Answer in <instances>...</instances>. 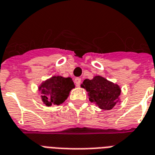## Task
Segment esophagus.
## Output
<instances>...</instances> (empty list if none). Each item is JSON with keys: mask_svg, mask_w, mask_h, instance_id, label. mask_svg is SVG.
<instances>
[{"mask_svg": "<svg viewBox=\"0 0 155 155\" xmlns=\"http://www.w3.org/2000/svg\"><path fill=\"white\" fill-rule=\"evenodd\" d=\"M80 82H81V79H80V78H79V77L75 78V85H76V86H80Z\"/></svg>", "mask_w": 155, "mask_h": 155, "instance_id": "34e87169", "label": "esophagus"}]
</instances>
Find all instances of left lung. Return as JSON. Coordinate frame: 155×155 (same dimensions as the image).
Masks as SVG:
<instances>
[{
    "instance_id": "left-lung-1",
    "label": "left lung",
    "mask_w": 155,
    "mask_h": 155,
    "mask_svg": "<svg viewBox=\"0 0 155 155\" xmlns=\"http://www.w3.org/2000/svg\"><path fill=\"white\" fill-rule=\"evenodd\" d=\"M81 87L88 92L89 101L102 110H111L119 101L121 93L120 86L100 75L93 80H84Z\"/></svg>"
}]
</instances>
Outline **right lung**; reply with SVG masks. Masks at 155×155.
Wrapping results in <instances>:
<instances>
[{
    "mask_svg": "<svg viewBox=\"0 0 155 155\" xmlns=\"http://www.w3.org/2000/svg\"><path fill=\"white\" fill-rule=\"evenodd\" d=\"M74 88L75 84L71 78L53 76L42 83L39 90L44 103L50 106L63 103L69 96L70 91Z\"/></svg>",
    "mask_w": 155,
    "mask_h": 155,
    "instance_id": "add662e5",
    "label": "right lung"
}]
</instances>
